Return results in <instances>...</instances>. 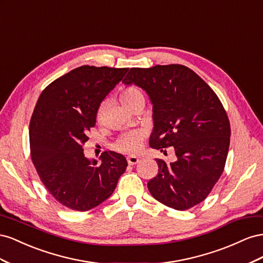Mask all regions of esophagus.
I'll list each match as a JSON object with an SVG mask.
<instances>
[{
  "label": "esophagus",
  "instance_id": "34e87169",
  "mask_svg": "<svg viewBox=\"0 0 263 263\" xmlns=\"http://www.w3.org/2000/svg\"><path fill=\"white\" fill-rule=\"evenodd\" d=\"M127 163H129V165H136L139 163V159L137 156H129L127 157Z\"/></svg>",
  "mask_w": 263,
  "mask_h": 263
}]
</instances>
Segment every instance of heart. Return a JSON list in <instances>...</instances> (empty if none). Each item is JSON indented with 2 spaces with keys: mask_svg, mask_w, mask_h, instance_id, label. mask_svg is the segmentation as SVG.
Masks as SVG:
<instances>
[{
  "mask_svg": "<svg viewBox=\"0 0 263 263\" xmlns=\"http://www.w3.org/2000/svg\"><path fill=\"white\" fill-rule=\"evenodd\" d=\"M122 102L125 104L127 108L132 107L139 99L144 98L143 93L136 87H127L122 90L121 95H120ZM144 140V134L141 131H131L127 132L120 138L115 144V147L120 152L127 153V154H136L138 153L141 146L142 142Z\"/></svg>",
  "mask_w": 263,
  "mask_h": 263,
  "instance_id": "b5f03b06",
  "label": "heart"
}]
</instances>
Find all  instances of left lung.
Listing matches in <instances>:
<instances>
[{"label":"left lung","instance_id":"1","mask_svg":"<svg viewBox=\"0 0 263 263\" xmlns=\"http://www.w3.org/2000/svg\"><path fill=\"white\" fill-rule=\"evenodd\" d=\"M148 95L154 127L149 146H173L177 160L156 159L159 173L149 179L152 196L186 211L204 200L221 176L230 143V123L218 97L196 72L183 65L131 68L122 80Z\"/></svg>","mask_w":263,"mask_h":263}]
</instances>
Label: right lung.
Wrapping results in <instances>:
<instances>
[{
    "mask_svg": "<svg viewBox=\"0 0 263 263\" xmlns=\"http://www.w3.org/2000/svg\"><path fill=\"white\" fill-rule=\"evenodd\" d=\"M129 68L81 66L43 90L29 123L31 157L42 183L58 202L86 212L115 192L127 166L116 152H103L101 162L84 154L88 132L106 96Z\"/></svg>",
    "mask_w": 263,
    "mask_h": 263,
    "instance_id": "1",
    "label": "right lung"
}]
</instances>
